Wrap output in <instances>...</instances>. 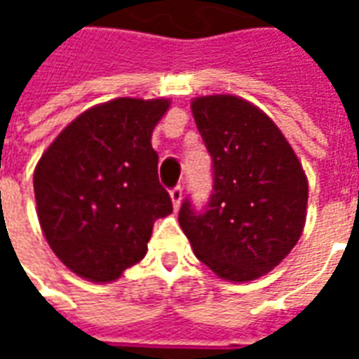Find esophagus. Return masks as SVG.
Instances as JSON below:
<instances>
[{"instance_id": "1", "label": "esophagus", "mask_w": 359, "mask_h": 359, "mask_svg": "<svg viewBox=\"0 0 359 359\" xmlns=\"http://www.w3.org/2000/svg\"><path fill=\"white\" fill-rule=\"evenodd\" d=\"M171 202H172V208L175 211L180 208V202H182V188L180 187H175L171 190Z\"/></svg>"}]
</instances>
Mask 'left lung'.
<instances>
[{"mask_svg":"<svg viewBox=\"0 0 359 359\" xmlns=\"http://www.w3.org/2000/svg\"><path fill=\"white\" fill-rule=\"evenodd\" d=\"M192 115L213 161V192L203 211L182 202L180 226L217 277H264L304 231L306 172L278 126L238 95L196 97Z\"/></svg>","mask_w":359,"mask_h":359,"instance_id":"1","label":"left lung"}]
</instances>
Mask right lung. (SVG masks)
Masks as SVG:
<instances>
[{
	"label": "right lung",
	"instance_id": "right-lung-1",
	"mask_svg": "<svg viewBox=\"0 0 359 359\" xmlns=\"http://www.w3.org/2000/svg\"><path fill=\"white\" fill-rule=\"evenodd\" d=\"M169 100L117 97L65 126L34 171L43 236L92 283H111L146 256L154 221L172 213L151 133Z\"/></svg>",
	"mask_w": 359,
	"mask_h": 359
}]
</instances>
